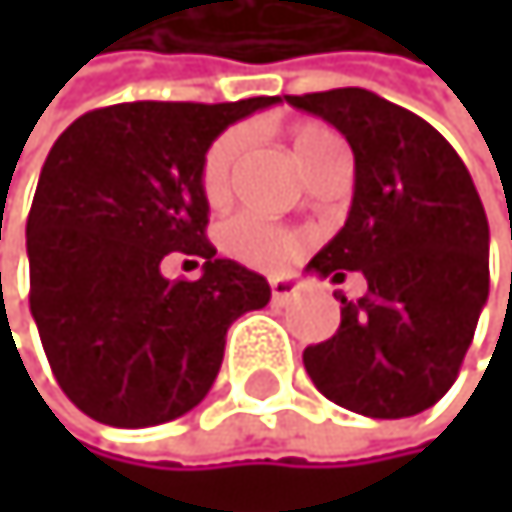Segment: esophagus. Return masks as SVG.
I'll return each mask as SVG.
<instances>
[{
    "label": "esophagus",
    "mask_w": 512,
    "mask_h": 512,
    "mask_svg": "<svg viewBox=\"0 0 512 512\" xmlns=\"http://www.w3.org/2000/svg\"><path fill=\"white\" fill-rule=\"evenodd\" d=\"M294 291H298V285H294L291 279H273V282H270L273 304H288Z\"/></svg>",
    "instance_id": "34e87169"
}]
</instances>
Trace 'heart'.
<instances>
[{
    "instance_id": "heart-1",
    "label": "heart",
    "mask_w": 512,
    "mask_h": 512,
    "mask_svg": "<svg viewBox=\"0 0 512 512\" xmlns=\"http://www.w3.org/2000/svg\"><path fill=\"white\" fill-rule=\"evenodd\" d=\"M288 134H291L294 156L301 159V165L307 171L331 147L344 144L341 137L322 122H294ZM245 144H248V131L245 128H227L218 141L205 150L199 184H202V196L211 205H218V202L227 199L230 184H233V165H236L239 153L245 150ZM224 245L245 264L276 270V267H285L294 254H298L301 239H298V233H291V230H285L279 224L254 218V214H239V218H233L224 227Z\"/></svg>"
}]
</instances>
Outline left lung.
I'll list each match as a JSON object with an SVG mask.
<instances>
[{"label":"left lung","instance_id":"obj_1","mask_svg":"<svg viewBox=\"0 0 512 512\" xmlns=\"http://www.w3.org/2000/svg\"><path fill=\"white\" fill-rule=\"evenodd\" d=\"M285 101L338 128L353 150L347 224L307 264L365 298H341V325L304 350L316 390L365 418H411L455 384L488 301V221L445 137L375 91L331 88Z\"/></svg>","mask_w":512,"mask_h":512}]
</instances>
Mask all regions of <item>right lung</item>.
Returning a JSON list of instances; mask_svg holds the SVG:
<instances>
[{"mask_svg": "<svg viewBox=\"0 0 512 512\" xmlns=\"http://www.w3.org/2000/svg\"><path fill=\"white\" fill-rule=\"evenodd\" d=\"M279 101L113 104L54 141L27 218L30 313L88 418L153 427L187 415L218 378L227 328L270 304L267 279L205 239L199 174L227 125ZM171 250L199 257L203 276L165 280Z\"/></svg>", "mask_w": 512, "mask_h": 512, "instance_id": "right-lung-1", "label": "right lung"}]
</instances>
